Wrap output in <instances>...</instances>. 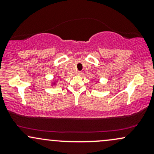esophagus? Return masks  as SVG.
Here are the masks:
<instances>
[{"label":"esophagus","mask_w":154,"mask_h":154,"mask_svg":"<svg viewBox=\"0 0 154 154\" xmlns=\"http://www.w3.org/2000/svg\"><path fill=\"white\" fill-rule=\"evenodd\" d=\"M77 75H82V72L77 71Z\"/></svg>","instance_id":"34e87169"}]
</instances>
